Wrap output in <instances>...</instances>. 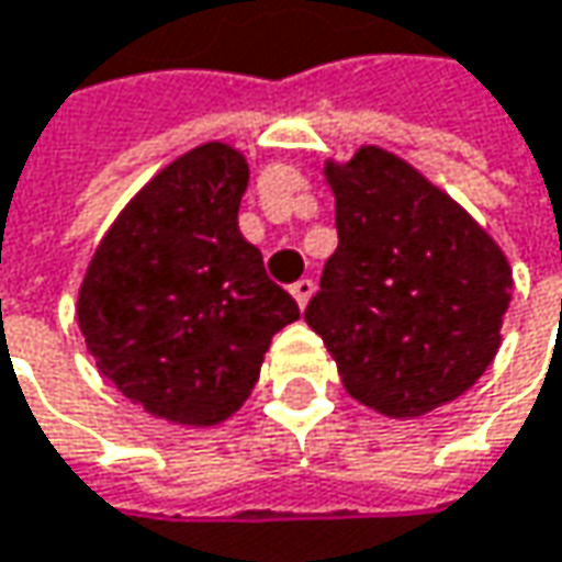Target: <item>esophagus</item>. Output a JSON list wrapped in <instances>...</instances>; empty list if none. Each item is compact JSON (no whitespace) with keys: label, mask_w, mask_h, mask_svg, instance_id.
Masks as SVG:
<instances>
[{"label":"esophagus","mask_w":562,"mask_h":562,"mask_svg":"<svg viewBox=\"0 0 562 562\" xmlns=\"http://www.w3.org/2000/svg\"><path fill=\"white\" fill-rule=\"evenodd\" d=\"M315 291V284L310 281V278H300V281H293L291 284V293H293V300L300 303V310H306V303H310V296H313Z\"/></svg>","instance_id":"obj_1"}]
</instances>
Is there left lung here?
<instances>
[{"label":"left lung","mask_w":562,"mask_h":562,"mask_svg":"<svg viewBox=\"0 0 562 562\" xmlns=\"http://www.w3.org/2000/svg\"><path fill=\"white\" fill-rule=\"evenodd\" d=\"M337 249L306 322L350 397L422 416L469 391L501 347L513 300L507 256L413 165L362 146L325 168Z\"/></svg>","instance_id":"8db88e82"}]
</instances>
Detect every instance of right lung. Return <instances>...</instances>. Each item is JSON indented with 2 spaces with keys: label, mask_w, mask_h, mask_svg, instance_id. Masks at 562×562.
I'll return each instance as SVG.
<instances>
[{
  "label": "right lung",
  "mask_w": 562,
  "mask_h": 562,
  "mask_svg": "<svg viewBox=\"0 0 562 562\" xmlns=\"http://www.w3.org/2000/svg\"><path fill=\"white\" fill-rule=\"evenodd\" d=\"M247 181L237 149L196 146L127 203L80 288L77 322L99 372L178 425L240 409L271 337L300 318L237 227Z\"/></svg>",
  "instance_id": "obj_1"
}]
</instances>
